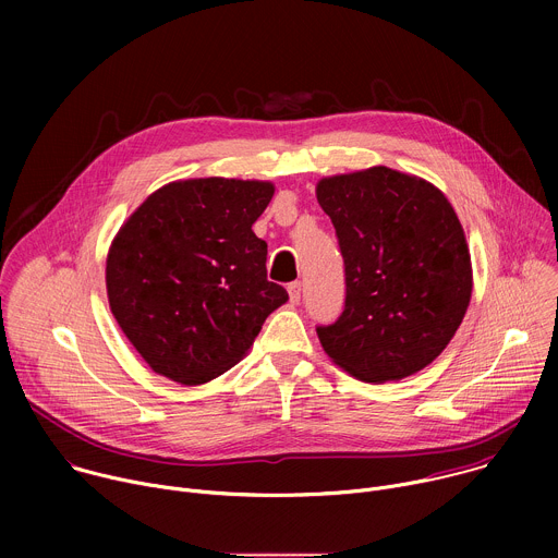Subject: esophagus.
Here are the masks:
<instances>
[{"instance_id": "obj_1", "label": "esophagus", "mask_w": 558, "mask_h": 558, "mask_svg": "<svg viewBox=\"0 0 558 558\" xmlns=\"http://www.w3.org/2000/svg\"><path fill=\"white\" fill-rule=\"evenodd\" d=\"M287 289H289V298H291V302H293V304H298V302H300V291H302V289H300V282H291Z\"/></svg>"}]
</instances>
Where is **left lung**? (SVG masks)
I'll return each instance as SVG.
<instances>
[{
	"instance_id": "left-lung-1",
	"label": "left lung",
	"mask_w": 558,
	"mask_h": 558,
	"mask_svg": "<svg viewBox=\"0 0 558 558\" xmlns=\"http://www.w3.org/2000/svg\"><path fill=\"white\" fill-rule=\"evenodd\" d=\"M344 258V311L317 327L325 353L362 381L428 366L452 340L472 295L463 227L433 183L384 166L315 187Z\"/></svg>"
}]
</instances>
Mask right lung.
<instances>
[{
	"mask_svg": "<svg viewBox=\"0 0 558 558\" xmlns=\"http://www.w3.org/2000/svg\"><path fill=\"white\" fill-rule=\"evenodd\" d=\"M274 192L269 181H174L114 235L110 311L154 373L187 386L222 375L289 300L267 280V243L252 229Z\"/></svg>",
	"mask_w": 558,
	"mask_h": 558,
	"instance_id": "add662e5",
	"label": "right lung"
}]
</instances>
